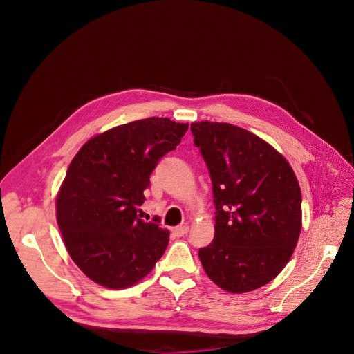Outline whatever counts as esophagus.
Listing matches in <instances>:
<instances>
[{
  "label": "esophagus",
  "instance_id": "34e87169",
  "mask_svg": "<svg viewBox=\"0 0 354 354\" xmlns=\"http://www.w3.org/2000/svg\"><path fill=\"white\" fill-rule=\"evenodd\" d=\"M187 232H189V227H187V226H178V227L173 229V234H174L176 238L185 236V234H187Z\"/></svg>",
  "mask_w": 354,
  "mask_h": 354
}]
</instances>
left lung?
<instances>
[{
	"instance_id": "obj_1",
	"label": "left lung",
	"mask_w": 354,
	"mask_h": 354,
	"mask_svg": "<svg viewBox=\"0 0 354 354\" xmlns=\"http://www.w3.org/2000/svg\"><path fill=\"white\" fill-rule=\"evenodd\" d=\"M194 143L208 167L216 226L199 250L209 279L250 292L273 281L301 232V190L286 159L260 137L226 122H194Z\"/></svg>"
}]
</instances>
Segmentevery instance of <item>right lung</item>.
<instances>
[{"label": "right lung", "mask_w": 354, "mask_h": 354, "mask_svg": "<svg viewBox=\"0 0 354 354\" xmlns=\"http://www.w3.org/2000/svg\"><path fill=\"white\" fill-rule=\"evenodd\" d=\"M187 128L168 118L133 121L93 137L72 159L56 201L57 224L72 260L95 283L133 286L165 252L169 232L137 211L159 159Z\"/></svg>", "instance_id": "right-lung-1"}]
</instances>
